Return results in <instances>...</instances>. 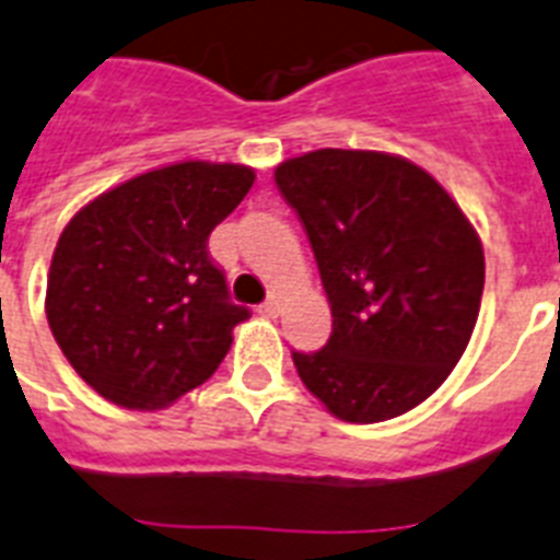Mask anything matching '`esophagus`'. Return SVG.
Here are the masks:
<instances>
[{"mask_svg": "<svg viewBox=\"0 0 560 560\" xmlns=\"http://www.w3.org/2000/svg\"><path fill=\"white\" fill-rule=\"evenodd\" d=\"M258 313H265L267 319H276V316H279V313H281V295L279 293L267 295L265 304L258 307Z\"/></svg>", "mask_w": 560, "mask_h": 560, "instance_id": "obj_1", "label": "esophagus"}]
</instances>
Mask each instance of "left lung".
Here are the masks:
<instances>
[{
	"label": "left lung",
	"instance_id": "obj_1",
	"mask_svg": "<svg viewBox=\"0 0 560 560\" xmlns=\"http://www.w3.org/2000/svg\"><path fill=\"white\" fill-rule=\"evenodd\" d=\"M319 265L334 330L293 351L339 420L383 422L440 388L475 330L483 247L443 186L383 152L319 149L276 170Z\"/></svg>",
	"mask_w": 560,
	"mask_h": 560
}]
</instances>
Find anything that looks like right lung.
I'll return each mask as SVG.
<instances>
[{"label": "right lung", "mask_w": 560, "mask_h": 560, "mask_svg": "<svg viewBox=\"0 0 560 560\" xmlns=\"http://www.w3.org/2000/svg\"><path fill=\"white\" fill-rule=\"evenodd\" d=\"M253 180L235 163H175L108 189L68 221L45 313L97 394L154 411L215 374L249 311L230 299L209 233Z\"/></svg>", "instance_id": "add662e5"}]
</instances>
